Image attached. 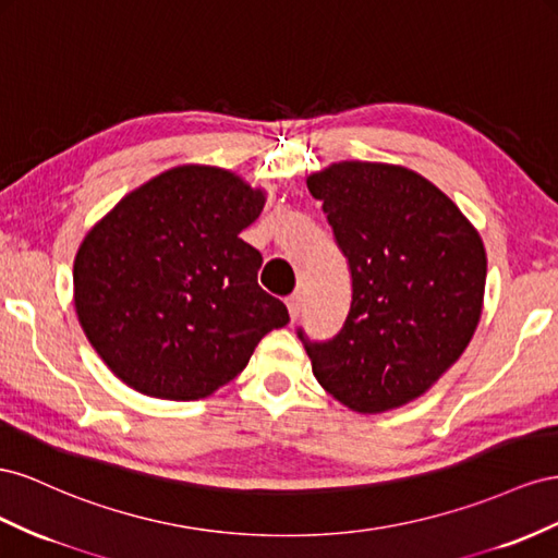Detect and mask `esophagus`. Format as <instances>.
<instances>
[{
    "mask_svg": "<svg viewBox=\"0 0 558 558\" xmlns=\"http://www.w3.org/2000/svg\"><path fill=\"white\" fill-rule=\"evenodd\" d=\"M301 306H304V294L301 292H294L288 296V311H290V317L292 320H296L299 313H301Z\"/></svg>",
    "mask_w": 558,
    "mask_h": 558,
    "instance_id": "obj_1",
    "label": "esophagus"
}]
</instances>
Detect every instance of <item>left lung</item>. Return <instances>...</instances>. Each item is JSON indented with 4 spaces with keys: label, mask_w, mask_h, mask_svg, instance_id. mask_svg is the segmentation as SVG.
Here are the masks:
<instances>
[{
    "label": "left lung",
    "mask_w": 558,
    "mask_h": 558,
    "mask_svg": "<svg viewBox=\"0 0 558 558\" xmlns=\"http://www.w3.org/2000/svg\"><path fill=\"white\" fill-rule=\"evenodd\" d=\"M348 262L343 327L304 343L320 386L360 413L421 397L463 355L482 315L486 252L456 203L413 170L343 161L308 178Z\"/></svg>",
    "instance_id": "obj_1"
}]
</instances>
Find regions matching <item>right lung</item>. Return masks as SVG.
Returning a JSON list of instances; mask_svg holds the SVG:
<instances>
[{
    "label": "right lung",
    "instance_id": "add662e5",
    "mask_svg": "<svg viewBox=\"0 0 558 558\" xmlns=\"http://www.w3.org/2000/svg\"><path fill=\"white\" fill-rule=\"evenodd\" d=\"M264 194L210 166L172 168L125 196L78 247L74 304L90 345L142 395L189 402L245 369L288 306L241 238Z\"/></svg>",
    "mask_w": 558,
    "mask_h": 558
}]
</instances>
